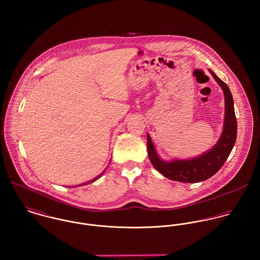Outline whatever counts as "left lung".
Here are the masks:
<instances>
[{
  "label": "left lung",
  "mask_w": 260,
  "mask_h": 260,
  "mask_svg": "<svg viewBox=\"0 0 260 260\" xmlns=\"http://www.w3.org/2000/svg\"><path fill=\"white\" fill-rule=\"evenodd\" d=\"M220 85L225 97V120L222 135L210 151L193 159L163 161L156 153L151 138L147 134L148 156L152 165L165 177L185 183L204 181L213 176L228 158L237 136V121L234 112L233 98L228 86L213 71L209 70Z\"/></svg>",
  "instance_id": "8db88e82"
}]
</instances>
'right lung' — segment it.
Returning a JSON list of instances; mask_svg holds the SVG:
<instances>
[{"instance_id":"add662e5","label":"right lung","mask_w":260,"mask_h":260,"mask_svg":"<svg viewBox=\"0 0 260 260\" xmlns=\"http://www.w3.org/2000/svg\"><path fill=\"white\" fill-rule=\"evenodd\" d=\"M103 173H104V172H103ZM103 173H101V174H100V175H98V176H97V177H96V178H94V179H93V180H90V181H88V182H85V183H82V184H81V186L87 185V184H89V183H92V182H94V181H96V180H97V179H99V178H100V177H101V176H102V174H103Z\"/></svg>"}]
</instances>
